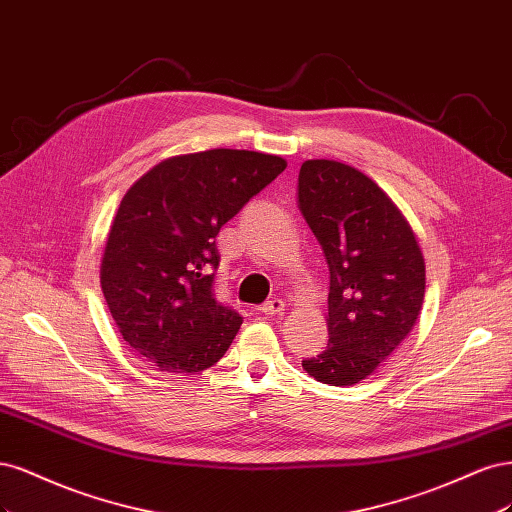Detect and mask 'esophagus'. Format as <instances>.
I'll use <instances>...</instances> for the list:
<instances>
[{"instance_id": "esophagus-1", "label": "esophagus", "mask_w": 512, "mask_h": 512, "mask_svg": "<svg viewBox=\"0 0 512 512\" xmlns=\"http://www.w3.org/2000/svg\"><path fill=\"white\" fill-rule=\"evenodd\" d=\"M259 310H261L263 315H266V317L283 315V312H285V302H283V300H278V298H274V300H270V302L263 304Z\"/></svg>"}]
</instances>
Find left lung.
Instances as JSON below:
<instances>
[{"instance_id": "1", "label": "left lung", "mask_w": 512, "mask_h": 512, "mask_svg": "<svg viewBox=\"0 0 512 512\" xmlns=\"http://www.w3.org/2000/svg\"><path fill=\"white\" fill-rule=\"evenodd\" d=\"M298 206L329 266V340L302 368L325 385H355L415 327L425 295L423 253L389 195L346 163L304 161Z\"/></svg>"}]
</instances>
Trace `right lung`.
Returning <instances> with one entry per match:
<instances>
[{"mask_svg":"<svg viewBox=\"0 0 512 512\" xmlns=\"http://www.w3.org/2000/svg\"><path fill=\"white\" fill-rule=\"evenodd\" d=\"M285 168L278 155L212 148L157 163L125 193L102 291L123 340L159 372H202L236 338L242 317L214 298V238Z\"/></svg>","mask_w":512,"mask_h":512,"instance_id":"1","label":"right lung"}]
</instances>
